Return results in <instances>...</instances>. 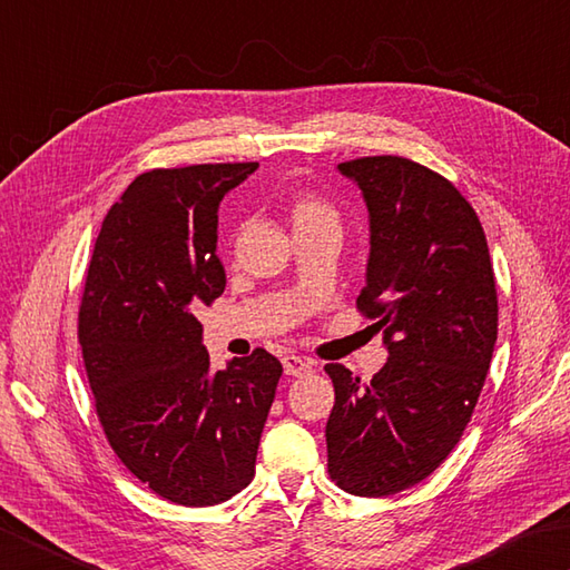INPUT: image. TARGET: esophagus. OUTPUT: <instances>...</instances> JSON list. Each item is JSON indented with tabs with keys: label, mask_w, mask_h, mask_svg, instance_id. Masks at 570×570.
Listing matches in <instances>:
<instances>
[{
	"label": "esophagus",
	"mask_w": 570,
	"mask_h": 570,
	"mask_svg": "<svg viewBox=\"0 0 570 570\" xmlns=\"http://www.w3.org/2000/svg\"><path fill=\"white\" fill-rule=\"evenodd\" d=\"M282 363H284V373L286 375H308L311 371H314V363L306 361V358H301V355H296V353H286L284 358H282Z\"/></svg>",
	"instance_id": "1"
}]
</instances>
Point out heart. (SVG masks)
<instances>
[{
  "mask_svg": "<svg viewBox=\"0 0 570 570\" xmlns=\"http://www.w3.org/2000/svg\"><path fill=\"white\" fill-rule=\"evenodd\" d=\"M294 225L296 227H311V225H323V222H338L336 209L323 203V199L314 195H298L292 207Z\"/></svg>",
  "mask_w": 570,
  "mask_h": 570,
  "instance_id": "heart-1",
  "label": "heart"
}]
</instances>
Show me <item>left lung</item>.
<instances>
[{"mask_svg": "<svg viewBox=\"0 0 570 570\" xmlns=\"http://www.w3.org/2000/svg\"><path fill=\"white\" fill-rule=\"evenodd\" d=\"M338 173L367 207L358 308L383 331L387 361L371 383L326 365L328 472L355 497H387L438 470L472 417L497 343L494 269L476 212L442 175L397 155Z\"/></svg>", "mask_w": 570, "mask_h": 570, "instance_id": "obj_1", "label": "left lung"}]
</instances>
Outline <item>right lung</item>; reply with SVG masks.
<instances>
[{
    "label": "right lung",
    "mask_w": 570,
    "mask_h": 570,
    "mask_svg": "<svg viewBox=\"0 0 570 570\" xmlns=\"http://www.w3.org/2000/svg\"><path fill=\"white\" fill-rule=\"evenodd\" d=\"M259 163L142 173L108 209L88 266L78 341L120 462L155 494L215 507L254 479L282 377L264 348L212 371L195 311L227 284L217 212Z\"/></svg>",
    "instance_id": "add662e5"
}]
</instances>
